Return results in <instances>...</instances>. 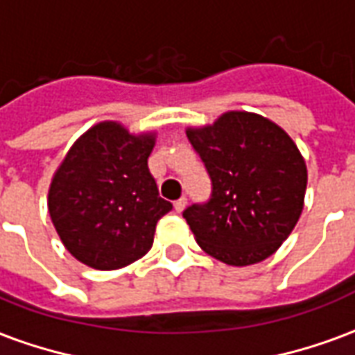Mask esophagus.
<instances>
[{"instance_id": "esophagus-1", "label": "esophagus", "mask_w": 355, "mask_h": 355, "mask_svg": "<svg viewBox=\"0 0 355 355\" xmlns=\"http://www.w3.org/2000/svg\"><path fill=\"white\" fill-rule=\"evenodd\" d=\"M186 203H188V201H186V198H180V200L175 201V211H177V213H182L186 207Z\"/></svg>"}]
</instances>
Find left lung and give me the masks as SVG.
Returning a JSON list of instances; mask_svg holds the SVG:
<instances>
[{
    "instance_id": "8db88e82",
    "label": "left lung",
    "mask_w": 355,
    "mask_h": 355,
    "mask_svg": "<svg viewBox=\"0 0 355 355\" xmlns=\"http://www.w3.org/2000/svg\"><path fill=\"white\" fill-rule=\"evenodd\" d=\"M186 137L211 178V196L182 216L216 261L247 266L277 251L298 223L306 163L282 127L249 112H228Z\"/></svg>"
}]
</instances>
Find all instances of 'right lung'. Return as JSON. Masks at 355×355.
Segmentation results:
<instances>
[{
    "label": "right lung",
    "instance_id": "obj_1",
    "mask_svg": "<svg viewBox=\"0 0 355 355\" xmlns=\"http://www.w3.org/2000/svg\"><path fill=\"white\" fill-rule=\"evenodd\" d=\"M152 148L154 135L102 121L66 154L51 182L49 215L80 262L116 270L150 251L155 224L173 209L148 171Z\"/></svg>",
    "mask_w": 355,
    "mask_h": 355
}]
</instances>
